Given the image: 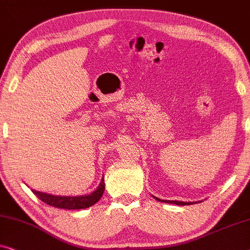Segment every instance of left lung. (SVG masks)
<instances>
[{"label":"left lung","instance_id":"obj_1","mask_svg":"<svg viewBox=\"0 0 250 250\" xmlns=\"http://www.w3.org/2000/svg\"><path fill=\"white\" fill-rule=\"evenodd\" d=\"M156 198V197H155ZM159 202H163V203H170V204H175V205H181V206H185V205H192V204H197L198 202H179V200H163V199H159L156 198ZM200 202V200H199Z\"/></svg>","mask_w":250,"mask_h":250}]
</instances>
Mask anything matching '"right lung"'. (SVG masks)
Wrapping results in <instances>:
<instances>
[{
    "label": "right lung",
    "mask_w": 250,
    "mask_h": 250,
    "mask_svg": "<svg viewBox=\"0 0 250 250\" xmlns=\"http://www.w3.org/2000/svg\"><path fill=\"white\" fill-rule=\"evenodd\" d=\"M105 190V184H104V177L98 185V187L95 189L93 192L89 195L83 196H56L52 194H47V192L38 191L31 189V191L40 198L42 202L46 203L47 205L58 207V208L62 209H83L88 208V207L93 206L96 204L101 197L103 196V192Z\"/></svg>",
    "instance_id": "1"
}]
</instances>
